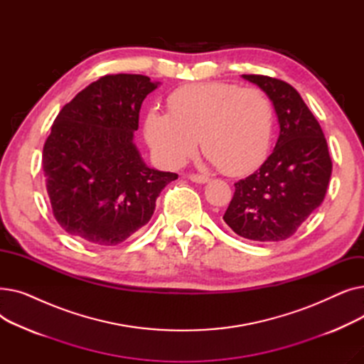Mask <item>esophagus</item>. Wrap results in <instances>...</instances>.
<instances>
[{
  "instance_id": "34e87169",
  "label": "esophagus",
  "mask_w": 364,
  "mask_h": 364,
  "mask_svg": "<svg viewBox=\"0 0 364 364\" xmlns=\"http://www.w3.org/2000/svg\"><path fill=\"white\" fill-rule=\"evenodd\" d=\"M190 180H192L193 183H198V184H205V183H208L209 181V177H206V176H200V174H190V177H188Z\"/></svg>"
}]
</instances>
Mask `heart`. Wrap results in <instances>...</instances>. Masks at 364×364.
Returning <instances> with one entry per match:
<instances>
[{
    "label": "heart",
    "instance_id": "obj_1",
    "mask_svg": "<svg viewBox=\"0 0 364 364\" xmlns=\"http://www.w3.org/2000/svg\"><path fill=\"white\" fill-rule=\"evenodd\" d=\"M168 109L150 110L144 121L147 143L168 166L193 156L199 137L205 155L230 176L255 169L269 153L273 106L259 88L188 84L169 94Z\"/></svg>",
    "mask_w": 364,
    "mask_h": 364
}]
</instances>
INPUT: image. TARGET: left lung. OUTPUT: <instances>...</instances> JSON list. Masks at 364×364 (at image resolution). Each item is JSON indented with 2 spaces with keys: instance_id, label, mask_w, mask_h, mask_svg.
Returning <instances> with one entry per match:
<instances>
[{
  "instance_id": "left-lung-1",
  "label": "left lung",
  "mask_w": 364,
  "mask_h": 364,
  "mask_svg": "<svg viewBox=\"0 0 364 364\" xmlns=\"http://www.w3.org/2000/svg\"><path fill=\"white\" fill-rule=\"evenodd\" d=\"M242 76L269 95L280 132L261 168L235 183L223 220L245 239L279 242L291 237L321 205L332 159L320 124L292 85L264 75Z\"/></svg>"
}]
</instances>
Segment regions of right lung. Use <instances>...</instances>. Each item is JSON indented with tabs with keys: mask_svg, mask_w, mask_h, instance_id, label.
<instances>
[{
	"mask_svg": "<svg viewBox=\"0 0 364 364\" xmlns=\"http://www.w3.org/2000/svg\"><path fill=\"white\" fill-rule=\"evenodd\" d=\"M149 76L106 75L63 106L43 150L47 193L66 233L97 246L124 242L149 223L174 172L149 168L132 143Z\"/></svg>",
	"mask_w": 364,
	"mask_h": 364,
	"instance_id": "obj_1",
	"label": "right lung"
}]
</instances>
